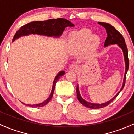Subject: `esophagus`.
Segmentation results:
<instances>
[{
	"label": "esophagus",
	"mask_w": 134,
	"mask_h": 134,
	"mask_svg": "<svg viewBox=\"0 0 134 134\" xmlns=\"http://www.w3.org/2000/svg\"><path fill=\"white\" fill-rule=\"evenodd\" d=\"M78 69H79L78 66H77V65H75V64H72L69 67V69L70 70H71V71H74V72L77 71V70H78Z\"/></svg>",
	"instance_id": "34e87169"
}]
</instances>
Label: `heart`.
<instances>
[{"label":"heart","mask_w":134,"mask_h":134,"mask_svg":"<svg viewBox=\"0 0 134 134\" xmlns=\"http://www.w3.org/2000/svg\"><path fill=\"white\" fill-rule=\"evenodd\" d=\"M99 38L88 29H83L78 31L72 32L70 34V51L74 53L85 49L88 53H92L97 48Z\"/></svg>","instance_id":"b5f03b06"}]
</instances>
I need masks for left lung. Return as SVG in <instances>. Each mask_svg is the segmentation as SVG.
<instances>
[{"instance_id": "1", "label": "left lung", "mask_w": 134, "mask_h": 134, "mask_svg": "<svg viewBox=\"0 0 134 134\" xmlns=\"http://www.w3.org/2000/svg\"><path fill=\"white\" fill-rule=\"evenodd\" d=\"M98 24L104 26V28L106 30V32L108 34V37H106L105 39V43H104V47L108 46L109 45L111 44H116L118 45V46L120 48H121V49L123 50V55H124V58H125V76H124V79H123V85H122L121 88L120 89V90L119 91L118 93H117L116 95L113 97L112 99H111L110 100L108 101V102L105 103H102V104H94V103H90L88 102H86V100L83 99V98L81 96L80 93H79V88L78 86H77V88H76V92H77V97L79 102L81 104H83V105H85V107L88 108H92V109H99V108H102L104 107L107 106L109 104H111L114 100V98H116V97L119 95V93H120V92L123 90L124 88L125 84V80H126V74H127L128 69H129V58H128V49L127 45L125 44V41L124 38L122 36V35L120 33L114 26L111 25L110 24L107 23H104V22H98Z\"/></svg>"}]
</instances>
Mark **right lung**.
<instances>
[{
	"instance_id": "obj_1",
	"label": "right lung",
	"mask_w": 134,
	"mask_h": 134,
	"mask_svg": "<svg viewBox=\"0 0 134 134\" xmlns=\"http://www.w3.org/2000/svg\"><path fill=\"white\" fill-rule=\"evenodd\" d=\"M74 26V25L72 24L70 21L64 18L50 19V20L43 21H32L22 26L14 36L13 41H14V40L18 39L20 37L28 36L29 34H38L41 35V36L58 37L62 34L63 32L65 30V28L67 27V26ZM64 74V71H60L57 75L55 79H54L53 83L52 90H51L50 95L44 102L38 104H34V105H30V104H26L23 102L22 103L26 104L28 106L32 107V108H39V107H42L44 105H46L49 102V100H50L53 95L56 83L58 80V79Z\"/></svg>"
}]
</instances>
